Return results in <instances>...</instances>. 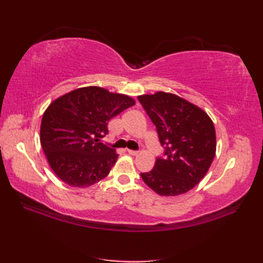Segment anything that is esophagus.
<instances>
[{
	"mask_svg": "<svg viewBox=\"0 0 263 263\" xmlns=\"http://www.w3.org/2000/svg\"><path fill=\"white\" fill-rule=\"evenodd\" d=\"M127 153L130 154L131 156H138L139 155V152H135V150H130V149H127Z\"/></svg>",
	"mask_w": 263,
	"mask_h": 263,
	"instance_id": "esophagus-1",
	"label": "esophagus"
}]
</instances>
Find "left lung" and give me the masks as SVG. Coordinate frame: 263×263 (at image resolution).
Instances as JSON below:
<instances>
[{
    "label": "left lung",
    "mask_w": 263,
    "mask_h": 263,
    "mask_svg": "<svg viewBox=\"0 0 263 263\" xmlns=\"http://www.w3.org/2000/svg\"><path fill=\"white\" fill-rule=\"evenodd\" d=\"M165 146L164 158L142 173L147 185L159 195L186 193L202 180L216 155V131L209 115L175 93L157 91L138 96Z\"/></svg>",
    "instance_id": "obj_1"
}]
</instances>
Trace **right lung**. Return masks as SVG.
I'll list each match as a JSON object with an SVG mask.
<instances>
[{
  "label": "right lung",
  "mask_w": 263,
  "mask_h": 263,
  "mask_svg": "<svg viewBox=\"0 0 263 263\" xmlns=\"http://www.w3.org/2000/svg\"><path fill=\"white\" fill-rule=\"evenodd\" d=\"M135 104L127 95L89 86L48 105L42 119L41 144L61 181L72 187H89L109 174L119 155L102 139L109 120Z\"/></svg>",
  "instance_id": "add662e5"
}]
</instances>
